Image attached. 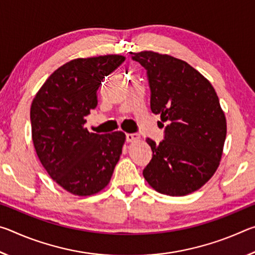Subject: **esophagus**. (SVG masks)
<instances>
[{"instance_id":"esophagus-1","label":"esophagus","mask_w":255,"mask_h":255,"mask_svg":"<svg viewBox=\"0 0 255 255\" xmlns=\"http://www.w3.org/2000/svg\"><path fill=\"white\" fill-rule=\"evenodd\" d=\"M140 139V136L138 133H127L126 140L128 143H133V141H138Z\"/></svg>"}]
</instances>
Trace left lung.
Wrapping results in <instances>:
<instances>
[{
  "mask_svg": "<svg viewBox=\"0 0 255 255\" xmlns=\"http://www.w3.org/2000/svg\"><path fill=\"white\" fill-rule=\"evenodd\" d=\"M129 54L147 71L150 110L167 124L159 144L146 139L153 157L144 178L163 195L195 192L208 182L222 159L227 126L217 93L184 60L152 50Z\"/></svg>",
  "mask_w": 255,
  "mask_h": 255,
  "instance_id": "1",
  "label": "left lung"
}]
</instances>
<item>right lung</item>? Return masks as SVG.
I'll use <instances>...</instances> for the list:
<instances>
[{
  "label": "right lung",
  "mask_w": 255,
  "mask_h": 255,
  "mask_svg": "<svg viewBox=\"0 0 255 255\" xmlns=\"http://www.w3.org/2000/svg\"><path fill=\"white\" fill-rule=\"evenodd\" d=\"M126 57L76 58L58 67L37 92L30 109L32 141L47 173L72 195L105 189L123 153L126 135L90 132L85 116L98 105V89Z\"/></svg>",
  "instance_id": "right-lung-1"
}]
</instances>
